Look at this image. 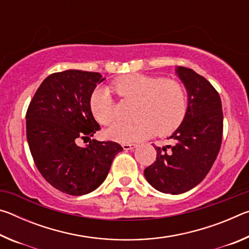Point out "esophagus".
I'll return each instance as SVG.
<instances>
[{
	"label": "esophagus",
	"instance_id": "obj_1",
	"mask_svg": "<svg viewBox=\"0 0 249 249\" xmlns=\"http://www.w3.org/2000/svg\"><path fill=\"white\" fill-rule=\"evenodd\" d=\"M122 147H123L124 150H130V149L136 148L137 145L136 144H123L122 145Z\"/></svg>",
	"mask_w": 249,
	"mask_h": 249
}]
</instances>
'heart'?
I'll use <instances>...</instances> for the list:
<instances>
[{
  "instance_id": "1",
  "label": "heart",
  "mask_w": 249,
  "mask_h": 249,
  "mask_svg": "<svg viewBox=\"0 0 249 249\" xmlns=\"http://www.w3.org/2000/svg\"><path fill=\"white\" fill-rule=\"evenodd\" d=\"M112 90L123 100L136 101L133 123L115 125L107 136L121 142H138L157 134L167 136L182 124L188 111V94L184 84L177 79L129 73L115 79ZM90 108L102 125L116 121V104L107 88H98L90 95Z\"/></svg>"
}]
</instances>
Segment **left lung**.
<instances>
[{
	"label": "left lung",
	"instance_id": "obj_1",
	"mask_svg": "<svg viewBox=\"0 0 249 249\" xmlns=\"http://www.w3.org/2000/svg\"><path fill=\"white\" fill-rule=\"evenodd\" d=\"M177 72L188 90L187 115L170 136L174 144L156 147V161L144 170L156 190L171 195L187 192L205 178L223 137L222 102L215 88L190 68L179 67Z\"/></svg>",
	"mask_w": 249,
	"mask_h": 249
}]
</instances>
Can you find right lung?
I'll use <instances>...</instances> for the list:
<instances>
[{
  "instance_id": "obj_1",
  "label": "right lung",
  "mask_w": 249,
  "mask_h": 249,
  "mask_svg": "<svg viewBox=\"0 0 249 249\" xmlns=\"http://www.w3.org/2000/svg\"><path fill=\"white\" fill-rule=\"evenodd\" d=\"M99 72L66 70L48 75L34 94L26 112V137L37 169L49 184L70 196H82L103 182L122 146L90 140L101 129L90 108Z\"/></svg>"
}]
</instances>
